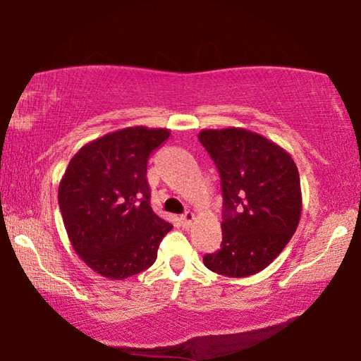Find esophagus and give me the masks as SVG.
Segmentation results:
<instances>
[{"label":"esophagus","instance_id":"obj_1","mask_svg":"<svg viewBox=\"0 0 361 361\" xmlns=\"http://www.w3.org/2000/svg\"><path fill=\"white\" fill-rule=\"evenodd\" d=\"M192 221H194V213H192V212H186L185 215L180 216L181 226H189Z\"/></svg>","mask_w":361,"mask_h":361}]
</instances>
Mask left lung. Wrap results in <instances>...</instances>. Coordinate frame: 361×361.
Returning <instances> with one entry per match:
<instances>
[{"mask_svg":"<svg viewBox=\"0 0 361 361\" xmlns=\"http://www.w3.org/2000/svg\"><path fill=\"white\" fill-rule=\"evenodd\" d=\"M199 142L218 169L223 192V242L204 256L226 277L258 274L282 253L301 218L295 161L271 140L245 129L202 130Z\"/></svg>","mask_w":361,"mask_h":361,"instance_id":"left-lung-1","label":"left lung"}]
</instances>
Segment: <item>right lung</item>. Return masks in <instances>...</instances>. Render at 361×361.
<instances>
[{
  "mask_svg": "<svg viewBox=\"0 0 361 361\" xmlns=\"http://www.w3.org/2000/svg\"><path fill=\"white\" fill-rule=\"evenodd\" d=\"M167 129L127 127L79 149L59 186V205L75 252L103 277L137 276L157 258L173 228L152 212L146 167Z\"/></svg>",
  "mask_w": 361,
  "mask_h": 361,
  "instance_id": "1",
  "label": "right lung"
}]
</instances>
